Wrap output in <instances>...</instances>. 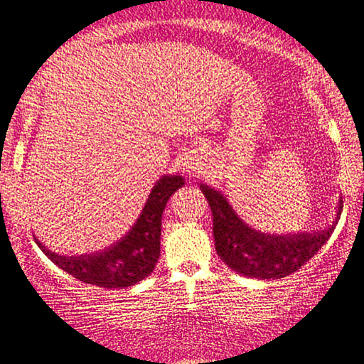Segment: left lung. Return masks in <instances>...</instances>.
Returning <instances> with one entry per match:
<instances>
[{"label": "left lung", "mask_w": 364, "mask_h": 364, "mask_svg": "<svg viewBox=\"0 0 364 364\" xmlns=\"http://www.w3.org/2000/svg\"><path fill=\"white\" fill-rule=\"evenodd\" d=\"M213 213L214 245L223 262L245 277L260 280L282 279L294 274L318 252L336 228L343 199L335 221L325 231L272 235L255 231L240 219L228 199L208 184H199Z\"/></svg>", "instance_id": "1"}]
</instances>
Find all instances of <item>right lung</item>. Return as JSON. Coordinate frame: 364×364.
<instances>
[{
  "label": "right lung",
  "mask_w": 364,
  "mask_h": 364,
  "mask_svg": "<svg viewBox=\"0 0 364 364\" xmlns=\"http://www.w3.org/2000/svg\"><path fill=\"white\" fill-rule=\"evenodd\" d=\"M184 180L180 175H165L151 188L143 211L130 231L119 242L100 252L65 257L46 249L36 239L39 249L65 272L85 284L104 289L132 287L153 272L160 257L161 216L171 194L180 189Z\"/></svg>",
  "instance_id": "obj_1"
}]
</instances>
